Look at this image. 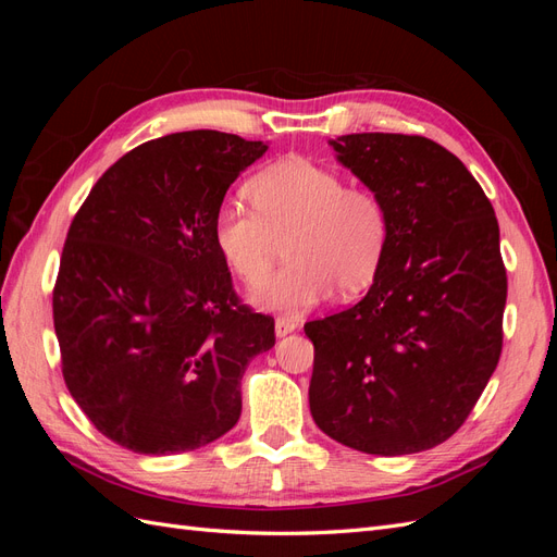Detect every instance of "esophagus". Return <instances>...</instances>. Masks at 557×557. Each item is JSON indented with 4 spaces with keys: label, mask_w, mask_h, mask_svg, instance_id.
Wrapping results in <instances>:
<instances>
[{
    "label": "esophagus",
    "mask_w": 557,
    "mask_h": 557,
    "mask_svg": "<svg viewBox=\"0 0 557 557\" xmlns=\"http://www.w3.org/2000/svg\"><path fill=\"white\" fill-rule=\"evenodd\" d=\"M276 336H285V334H290V332H295L297 330V323L293 318H276Z\"/></svg>",
    "instance_id": "34e87169"
}]
</instances>
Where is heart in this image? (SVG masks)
Here are the masks:
<instances>
[{"instance_id": "1", "label": "heart", "mask_w": 557, "mask_h": 557, "mask_svg": "<svg viewBox=\"0 0 557 557\" xmlns=\"http://www.w3.org/2000/svg\"><path fill=\"white\" fill-rule=\"evenodd\" d=\"M252 209L225 199L213 213V244L246 285H260L278 262L290 264L252 293L260 309L305 313L334 288L350 295L376 276L391 239V213L379 193L307 158L269 164L248 183Z\"/></svg>"}]
</instances>
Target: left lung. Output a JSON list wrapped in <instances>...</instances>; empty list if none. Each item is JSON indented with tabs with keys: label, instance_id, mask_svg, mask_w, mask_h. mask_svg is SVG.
<instances>
[{
	"label": "left lung",
	"instance_id": "1",
	"mask_svg": "<svg viewBox=\"0 0 557 557\" xmlns=\"http://www.w3.org/2000/svg\"><path fill=\"white\" fill-rule=\"evenodd\" d=\"M381 195L391 239L356 305L309 320V407L334 442L409 455L462 428L502 356L507 269L479 181L418 134L362 132L330 141Z\"/></svg>",
	"mask_w": 557,
	"mask_h": 557
}]
</instances>
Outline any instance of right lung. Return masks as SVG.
Segmentation results:
<instances>
[{
    "mask_svg": "<svg viewBox=\"0 0 557 557\" xmlns=\"http://www.w3.org/2000/svg\"><path fill=\"white\" fill-rule=\"evenodd\" d=\"M264 150L215 129L166 134L113 162L76 211L53 323L64 383L113 444L172 455L237 425L242 376L276 334L234 293L213 213Z\"/></svg>",
    "mask_w": 557,
    "mask_h": 557,
    "instance_id": "add662e5",
    "label": "right lung"
}]
</instances>
